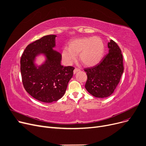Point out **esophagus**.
<instances>
[{
  "label": "esophagus",
  "mask_w": 146,
  "mask_h": 146,
  "mask_svg": "<svg viewBox=\"0 0 146 146\" xmlns=\"http://www.w3.org/2000/svg\"><path fill=\"white\" fill-rule=\"evenodd\" d=\"M79 71H80V69H79V68H75L74 69V70H73V73H74V74H76V73L79 72Z\"/></svg>",
  "instance_id": "1"
}]
</instances>
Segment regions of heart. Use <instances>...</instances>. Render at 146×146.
<instances>
[{
	"instance_id": "b5f03b06",
	"label": "heart",
	"mask_w": 146,
	"mask_h": 146,
	"mask_svg": "<svg viewBox=\"0 0 146 146\" xmlns=\"http://www.w3.org/2000/svg\"><path fill=\"white\" fill-rule=\"evenodd\" d=\"M105 46L99 37H82L70 41L68 48L62 51V57L67 64H71L79 54L80 62L85 66L96 65L104 56Z\"/></svg>"
}]
</instances>
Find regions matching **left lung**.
<instances>
[{
    "instance_id": "left-lung-1",
    "label": "left lung",
    "mask_w": 146,
    "mask_h": 146,
    "mask_svg": "<svg viewBox=\"0 0 146 146\" xmlns=\"http://www.w3.org/2000/svg\"><path fill=\"white\" fill-rule=\"evenodd\" d=\"M109 52L95 66L84 69L88 79L85 88L96 98H106L112 94L124 72L123 57L117 44L108 43Z\"/></svg>"
}]
</instances>
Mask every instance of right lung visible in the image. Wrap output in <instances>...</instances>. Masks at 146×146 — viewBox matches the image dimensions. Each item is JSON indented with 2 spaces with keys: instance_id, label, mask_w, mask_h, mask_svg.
<instances>
[{
  "instance_id": "add662e5",
  "label": "right lung",
  "mask_w": 146,
  "mask_h": 146,
  "mask_svg": "<svg viewBox=\"0 0 146 146\" xmlns=\"http://www.w3.org/2000/svg\"><path fill=\"white\" fill-rule=\"evenodd\" d=\"M56 35H45L29 44L21 58V73L24 87L36 100L51 103L58 101L65 94L74 68L61 65V55L52 50L56 46ZM43 53L45 63L37 67L35 57Z\"/></svg>"
}]
</instances>
